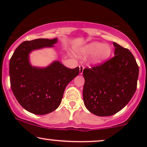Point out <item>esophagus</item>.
<instances>
[{"label": "esophagus", "instance_id": "1", "mask_svg": "<svg viewBox=\"0 0 147 147\" xmlns=\"http://www.w3.org/2000/svg\"><path fill=\"white\" fill-rule=\"evenodd\" d=\"M79 67H80V74H83V71H84V65H80Z\"/></svg>", "mask_w": 147, "mask_h": 147}]
</instances>
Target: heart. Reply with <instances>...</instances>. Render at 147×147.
<instances>
[{"label": "heart", "mask_w": 147, "mask_h": 147, "mask_svg": "<svg viewBox=\"0 0 147 147\" xmlns=\"http://www.w3.org/2000/svg\"><path fill=\"white\" fill-rule=\"evenodd\" d=\"M81 57H87L90 55V62L94 64H99L105 61L110 57L112 49L108 45L99 42H92L80 48L77 51Z\"/></svg>", "instance_id": "obj_1"}]
</instances>
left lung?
Masks as SVG:
<instances>
[{
    "label": "left lung",
    "instance_id": "1",
    "mask_svg": "<svg viewBox=\"0 0 147 147\" xmlns=\"http://www.w3.org/2000/svg\"><path fill=\"white\" fill-rule=\"evenodd\" d=\"M113 44V57L83 71L84 104L99 116L113 115L125 107L137 86L139 68L135 58L128 49Z\"/></svg>",
    "mask_w": 147,
    "mask_h": 147
}]
</instances>
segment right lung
Masks as SVG:
<instances>
[{"instance_id": "1", "label": "right lung", "mask_w": 147, "mask_h": 147, "mask_svg": "<svg viewBox=\"0 0 147 147\" xmlns=\"http://www.w3.org/2000/svg\"><path fill=\"white\" fill-rule=\"evenodd\" d=\"M57 42V38L25 41L18 46L10 59L12 91L22 107L33 114L43 115L57 109L66 86L79 74L78 67L69 69L58 61L45 68L30 64L29 55L32 51L53 47Z\"/></svg>"}]
</instances>
